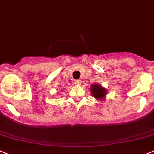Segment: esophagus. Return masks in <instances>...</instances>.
Instances as JSON below:
<instances>
[{
  "mask_svg": "<svg viewBox=\"0 0 154 154\" xmlns=\"http://www.w3.org/2000/svg\"><path fill=\"white\" fill-rule=\"evenodd\" d=\"M74 84H75L76 85H80V84H81V81H80V80H75V81H74Z\"/></svg>",
  "mask_w": 154,
  "mask_h": 154,
  "instance_id": "esophagus-1",
  "label": "esophagus"
}]
</instances>
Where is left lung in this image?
<instances>
[{
  "label": "left lung",
  "mask_w": 154,
  "mask_h": 154,
  "mask_svg": "<svg viewBox=\"0 0 154 154\" xmlns=\"http://www.w3.org/2000/svg\"><path fill=\"white\" fill-rule=\"evenodd\" d=\"M91 94L94 98L97 100H102L106 97V90L104 87L98 84H94L91 87Z\"/></svg>",
  "instance_id": "obj_1"
}]
</instances>
